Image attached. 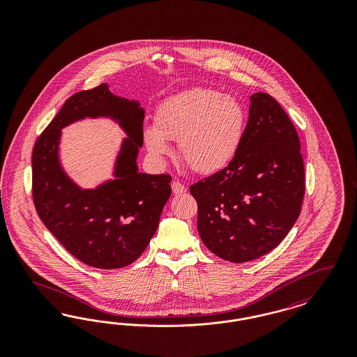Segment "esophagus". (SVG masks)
Returning <instances> with one entry per match:
<instances>
[{"label": "esophagus", "instance_id": "esophagus-1", "mask_svg": "<svg viewBox=\"0 0 357 357\" xmlns=\"http://www.w3.org/2000/svg\"><path fill=\"white\" fill-rule=\"evenodd\" d=\"M171 187H172V192H174L175 195H179V194L186 192V186H185L183 183H181L179 181H174Z\"/></svg>", "mask_w": 357, "mask_h": 357}]
</instances>
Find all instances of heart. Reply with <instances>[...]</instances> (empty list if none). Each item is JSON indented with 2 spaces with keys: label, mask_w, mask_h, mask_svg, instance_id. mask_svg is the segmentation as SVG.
<instances>
[{
  "label": "heart",
  "mask_w": 357,
  "mask_h": 357,
  "mask_svg": "<svg viewBox=\"0 0 357 357\" xmlns=\"http://www.w3.org/2000/svg\"><path fill=\"white\" fill-rule=\"evenodd\" d=\"M248 124V112L231 95L211 88H192L160 102L155 126L143 128L147 151L158 160L172 153L178 140L181 158L191 170L214 174L237 156Z\"/></svg>",
  "instance_id": "b5f03b06"
}]
</instances>
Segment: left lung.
Instances as JSON below:
<instances>
[{
  "instance_id": "obj_1",
  "label": "left lung",
  "mask_w": 357,
  "mask_h": 357,
  "mask_svg": "<svg viewBox=\"0 0 357 357\" xmlns=\"http://www.w3.org/2000/svg\"><path fill=\"white\" fill-rule=\"evenodd\" d=\"M300 139L271 95L250 96L246 132L236 159L190 186L206 248L230 262L272 252L297 221L305 194Z\"/></svg>"
}]
</instances>
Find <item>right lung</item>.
<instances>
[{"label": "right lung", "instance_id": "obj_1", "mask_svg": "<svg viewBox=\"0 0 357 357\" xmlns=\"http://www.w3.org/2000/svg\"><path fill=\"white\" fill-rule=\"evenodd\" d=\"M86 117L114 119L128 136L122 141L112 180L95 189L79 187L59 160L61 130ZM144 109L100 84L72 95L45 131L32 155V190L38 217L79 261L98 269L132 264L156 233L171 195V176L137 169L143 146Z\"/></svg>", "mask_w": 357, "mask_h": 357}]
</instances>
